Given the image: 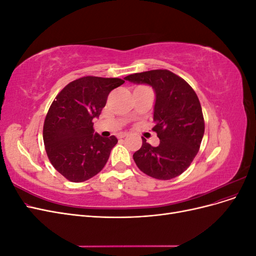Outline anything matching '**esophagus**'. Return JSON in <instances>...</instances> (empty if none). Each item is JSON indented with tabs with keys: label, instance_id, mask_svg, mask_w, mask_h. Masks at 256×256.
I'll use <instances>...</instances> for the list:
<instances>
[{
	"label": "esophagus",
	"instance_id": "1",
	"mask_svg": "<svg viewBox=\"0 0 256 256\" xmlns=\"http://www.w3.org/2000/svg\"><path fill=\"white\" fill-rule=\"evenodd\" d=\"M129 136V134H127V132H122V134H118V138H126V136Z\"/></svg>",
	"mask_w": 256,
	"mask_h": 256
}]
</instances>
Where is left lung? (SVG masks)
Here are the masks:
<instances>
[{
    "label": "left lung",
    "mask_w": 256,
    "mask_h": 256,
    "mask_svg": "<svg viewBox=\"0 0 256 256\" xmlns=\"http://www.w3.org/2000/svg\"><path fill=\"white\" fill-rule=\"evenodd\" d=\"M126 81L147 84L154 92L152 128L160 143L157 147L142 138L134 160L143 173L168 180L189 168L200 150L205 124L200 100L190 85L166 69L125 76Z\"/></svg>",
    "instance_id": "obj_1"
}]
</instances>
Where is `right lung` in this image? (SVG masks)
Segmentation results:
<instances>
[{
    "instance_id": "obj_1",
    "label": "right lung",
    "mask_w": 256,
    "mask_h": 256,
    "mask_svg": "<svg viewBox=\"0 0 256 256\" xmlns=\"http://www.w3.org/2000/svg\"><path fill=\"white\" fill-rule=\"evenodd\" d=\"M125 81L83 76L67 84L52 102L44 124V143L54 168L68 180L81 182L98 174L118 143L114 136L94 134L108 95Z\"/></svg>"
}]
</instances>
